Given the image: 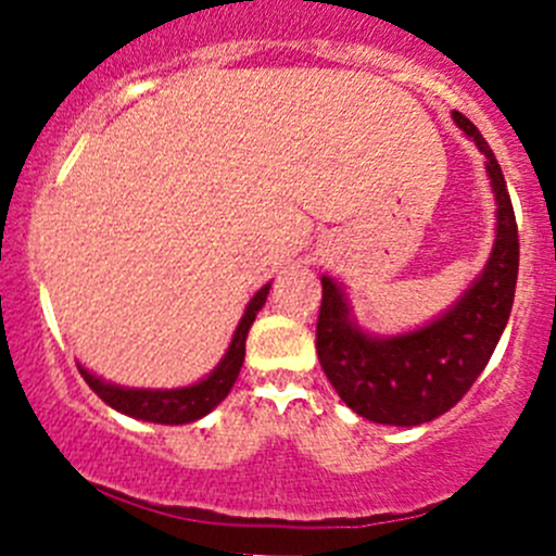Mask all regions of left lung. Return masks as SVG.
<instances>
[{
    "label": "left lung",
    "mask_w": 556,
    "mask_h": 556,
    "mask_svg": "<svg viewBox=\"0 0 556 556\" xmlns=\"http://www.w3.org/2000/svg\"><path fill=\"white\" fill-rule=\"evenodd\" d=\"M452 117L486 159L497 204L495 242L479 277L450 309L422 328L374 336L357 325L346 290L323 274L319 366L352 412L379 425L414 428L450 412L490 363L514 306L519 233L511 195L479 128L463 112H452Z\"/></svg>",
    "instance_id": "1"
}]
</instances>
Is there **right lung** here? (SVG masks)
<instances>
[{
  "instance_id": "add662e5",
  "label": "right lung",
  "mask_w": 556,
  "mask_h": 556,
  "mask_svg": "<svg viewBox=\"0 0 556 556\" xmlns=\"http://www.w3.org/2000/svg\"><path fill=\"white\" fill-rule=\"evenodd\" d=\"M268 290H271V282L263 285L255 295L250 299L247 309L239 319L237 330H233V339L228 344L226 355L220 357L215 368L206 374L199 382L188 387H172V390H150V387H123L112 384L106 379L97 377L93 371H88L86 366L77 363L83 379H86L88 387L97 392L99 397L112 406L115 412L126 414V417L142 419V422H159V425H188L195 422V419L206 417L217 403L226 401V395L231 392L233 382H237L239 371H242L244 363V341L247 333H250L252 323H255V314L263 309L268 299Z\"/></svg>"
}]
</instances>
